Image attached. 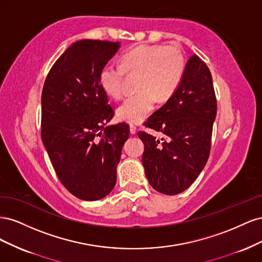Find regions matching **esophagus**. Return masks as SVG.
Returning a JSON list of instances; mask_svg holds the SVG:
<instances>
[{
	"mask_svg": "<svg viewBox=\"0 0 262 262\" xmlns=\"http://www.w3.org/2000/svg\"><path fill=\"white\" fill-rule=\"evenodd\" d=\"M130 132H131V134H136L137 133V126L134 124H130Z\"/></svg>",
	"mask_w": 262,
	"mask_h": 262,
	"instance_id": "1",
	"label": "esophagus"
}]
</instances>
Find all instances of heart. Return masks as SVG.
<instances>
[{
  "label": "heart",
  "mask_w": 262,
  "mask_h": 262,
  "mask_svg": "<svg viewBox=\"0 0 262 262\" xmlns=\"http://www.w3.org/2000/svg\"><path fill=\"white\" fill-rule=\"evenodd\" d=\"M185 69L184 55L173 47L139 45L121 54L120 66L106 63L99 72V84L108 96L119 98L122 94L124 74H139L138 93L126 97L117 108L119 119L138 123L153 112L155 97L164 101L175 94Z\"/></svg>",
  "instance_id": "obj_1"
}]
</instances>
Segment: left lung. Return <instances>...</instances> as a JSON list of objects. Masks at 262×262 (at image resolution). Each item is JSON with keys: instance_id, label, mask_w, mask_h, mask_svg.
I'll return each instance as SVG.
<instances>
[{"instance_id": "left-lung-1", "label": "left lung", "mask_w": 262, "mask_h": 262, "mask_svg": "<svg viewBox=\"0 0 262 262\" xmlns=\"http://www.w3.org/2000/svg\"><path fill=\"white\" fill-rule=\"evenodd\" d=\"M215 117L211 72L193 54L178 90L145 122L148 128L162 132L165 139L138 132L144 143L142 163L145 175L156 191L173 195L192 185L208 162Z\"/></svg>"}]
</instances>
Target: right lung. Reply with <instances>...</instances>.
<instances>
[{
    "mask_svg": "<svg viewBox=\"0 0 262 262\" xmlns=\"http://www.w3.org/2000/svg\"><path fill=\"white\" fill-rule=\"evenodd\" d=\"M119 42L84 39L52 66L41 94V139L58 178L78 199L96 201L114 189L129 125L114 117L99 84Z\"/></svg>",
    "mask_w": 262,
    "mask_h": 262,
    "instance_id": "add662e5",
    "label": "right lung"
}]
</instances>
